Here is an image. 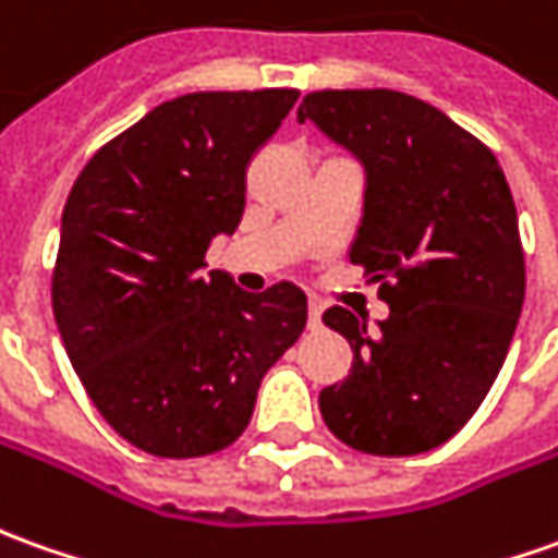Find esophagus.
Returning <instances> with one entry per match:
<instances>
[{
  "mask_svg": "<svg viewBox=\"0 0 558 558\" xmlns=\"http://www.w3.org/2000/svg\"><path fill=\"white\" fill-rule=\"evenodd\" d=\"M320 314H324V305L317 299L308 302V329H320Z\"/></svg>",
  "mask_w": 558,
  "mask_h": 558,
  "instance_id": "esophagus-1",
  "label": "esophagus"
}]
</instances>
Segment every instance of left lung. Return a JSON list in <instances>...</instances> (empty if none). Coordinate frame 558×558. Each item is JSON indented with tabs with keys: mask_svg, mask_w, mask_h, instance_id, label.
Segmentation results:
<instances>
[{
	"mask_svg": "<svg viewBox=\"0 0 558 558\" xmlns=\"http://www.w3.org/2000/svg\"><path fill=\"white\" fill-rule=\"evenodd\" d=\"M366 168L351 263L378 280L388 320L332 305L354 363L320 390V415L366 454L430 452L501 373L525 299L517 204L498 158L437 106L400 90H314L299 106Z\"/></svg>",
	"mask_w": 558,
	"mask_h": 558,
	"instance_id": "obj_1",
	"label": "left lung"
}]
</instances>
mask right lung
I'll return each instance as SVG.
<instances>
[{"mask_svg": "<svg viewBox=\"0 0 558 558\" xmlns=\"http://www.w3.org/2000/svg\"><path fill=\"white\" fill-rule=\"evenodd\" d=\"M295 88L198 90L109 140L72 185L51 305L90 403L131 446L201 458L244 434L265 373L302 336L305 293L204 275L244 216L247 165Z\"/></svg>", "mask_w": 558, "mask_h": 558, "instance_id": "1", "label": "right lung"}]
</instances>
